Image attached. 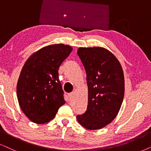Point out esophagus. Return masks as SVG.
I'll use <instances>...</instances> for the list:
<instances>
[{
  "label": "esophagus",
  "mask_w": 151,
  "mask_h": 151,
  "mask_svg": "<svg viewBox=\"0 0 151 151\" xmlns=\"http://www.w3.org/2000/svg\"><path fill=\"white\" fill-rule=\"evenodd\" d=\"M68 98H69L70 99H72V98L74 97V92H70V93H69V94H68Z\"/></svg>",
  "instance_id": "esophagus-1"
}]
</instances>
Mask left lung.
<instances>
[{
    "label": "left lung",
    "mask_w": 151,
    "mask_h": 151,
    "mask_svg": "<svg viewBox=\"0 0 151 151\" xmlns=\"http://www.w3.org/2000/svg\"><path fill=\"white\" fill-rule=\"evenodd\" d=\"M77 54L86 72L88 101L87 110L77 119L86 129H101L113 121L121 108L123 69L115 56L104 47H79Z\"/></svg>",
    "instance_id": "8db88e82"
}]
</instances>
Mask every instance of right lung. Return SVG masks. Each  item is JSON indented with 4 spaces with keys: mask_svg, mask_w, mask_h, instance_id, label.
Wrapping results in <instances>:
<instances>
[{
    "mask_svg": "<svg viewBox=\"0 0 151 151\" xmlns=\"http://www.w3.org/2000/svg\"><path fill=\"white\" fill-rule=\"evenodd\" d=\"M72 50L71 46L53 44L30 56L18 80L17 94L22 111L34 123L54 119L65 103L59 79V68Z\"/></svg>",
    "mask_w": 151,
    "mask_h": 151,
    "instance_id": "add662e5",
    "label": "right lung"
}]
</instances>
